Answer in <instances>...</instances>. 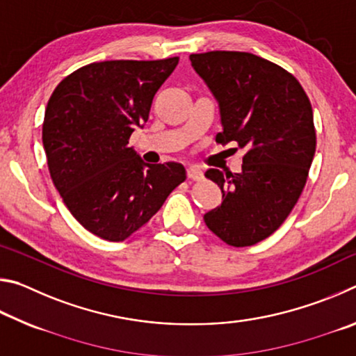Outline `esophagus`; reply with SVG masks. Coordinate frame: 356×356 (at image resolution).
I'll return each mask as SVG.
<instances>
[{"instance_id":"obj_1","label":"esophagus","mask_w":356,"mask_h":356,"mask_svg":"<svg viewBox=\"0 0 356 356\" xmlns=\"http://www.w3.org/2000/svg\"><path fill=\"white\" fill-rule=\"evenodd\" d=\"M186 176L190 180H201L202 179V170L200 166H190L186 170Z\"/></svg>"}]
</instances>
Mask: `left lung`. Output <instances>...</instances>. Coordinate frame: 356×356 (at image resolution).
<instances>
[{
    "label": "left lung",
    "instance_id": "1",
    "mask_svg": "<svg viewBox=\"0 0 356 356\" xmlns=\"http://www.w3.org/2000/svg\"><path fill=\"white\" fill-rule=\"evenodd\" d=\"M190 61L218 100L216 143L246 149L240 172L206 171L222 202L204 221L227 245H256L284 222L308 180L316 152L311 102L292 74L252 53L207 51Z\"/></svg>",
    "mask_w": 356,
    "mask_h": 356
}]
</instances>
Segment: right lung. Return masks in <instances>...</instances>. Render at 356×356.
Wrapping results in <instances>:
<instances>
[{
    "label": "right lung",
    "mask_w": 356,
    "mask_h": 356,
    "mask_svg": "<svg viewBox=\"0 0 356 356\" xmlns=\"http://www.w3.org/2000/svg\"><path fill=\"white\" fill-rule=\"evenodd\" d=\"M177 64V56L92 63L65 76L48 100L42 141L53 184L75 220L108 242L146 225L186 179L180 163L146 165L129 147Z\"/></svg>",
    "instance_id": "right-lung-1"
}]
</instances>
